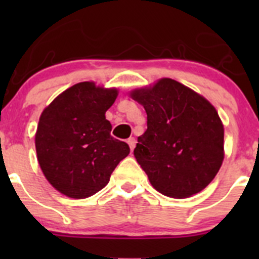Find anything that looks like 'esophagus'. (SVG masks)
Instances as JSON below:
<instances>
[{"label":"esophagus","mask_w":259,"mask_h":259,"mask_svg":"<svg viewBox=\"0 0 259 259\" xmlns=\"http://www.w3.org/2000/svg\"><path fill=\"white\" fill-rule=\"evenodd\" d=\"M127 144H129V146H130V150H134V148H135V139L134 138H129V139H127Z\"/></svg>","instance_id":"esophagus-1"}]
</instances>
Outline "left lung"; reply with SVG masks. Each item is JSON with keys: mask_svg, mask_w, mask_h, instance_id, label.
<instances>
[{"mask_svg": "<svg viewBox=\"0 0 259 259\" xmlns=\"http://www.w3.org/2000/svg\"><path fill=\"white\" fill-rule=\"evenodd\" d=\"M129 95L148 116V129L138 138L134 156L154 189L170 198L202 192L224 159V127L215 108L169 77Z\"/></svg>", "mask_w": 259, "mask_h": 259, "instance_id": "left-lung-1", "label": "left lung"}]
</instances>
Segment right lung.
<instances>
[{
    "label": "right lung",
    "mask_w": 259,
    "mask_h": 259,
    "mask_svg": "<svg viewBox=\"0 0 259 259\" xmlns=\"http://www.w3.org/2000/svg\"><path fill=\"white\" fill-rule=\"evenodd\" d=\"M119 90L83 81L66 89L44 109L35 134L37 160L57 192L83 199L103 189L129 145L110 135L105 113Z\"/></svg>",
    "instance_id": "1"
}]
</instances>
